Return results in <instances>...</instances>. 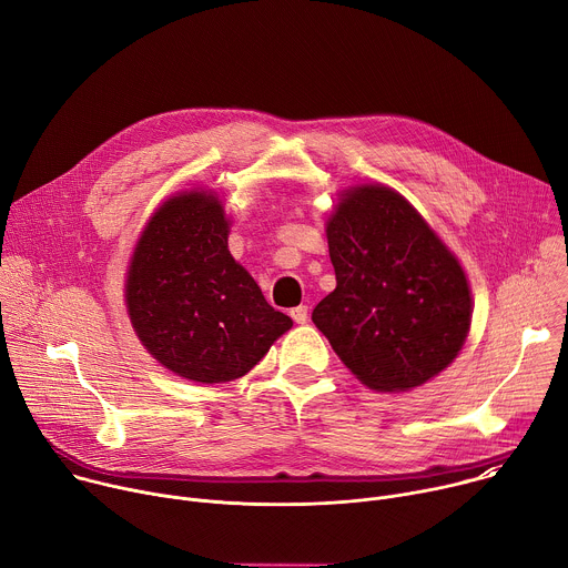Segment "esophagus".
<instances>
[{
	"label": "esophagus",
	"mask_w": 568,
	"mask_h": 568,
	"mask_svg": "<svg viewBox=\"0 0 568 568\" xmlns=\"http://www.w3.org/2000/svg\"><path fill=\"white\" fill-rule=\"evenodd\" d=\"M290 316H292L296 323H305V321H307V305H298V307L290 310Z\"/></svg>",
	"instance_id": "1"
}]
</instances>
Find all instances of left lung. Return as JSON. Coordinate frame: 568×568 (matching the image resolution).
<instances>
[{
  "label": "left lung",
  "mask_w": 568,
  "mask_h": 568,
  "mask_svg": "<svg viewBox=\"0 0 568 568\" xmlns=\"http://www.w3.org/2000/svg\"><path fill=\"white\" fill-rule=\"evenodd\" d=\"M337 287L314 312L333 351L375 390H409L458 355L467 278L416 209L384 186L348 191L328 222Z\"/></svg>",
  "instance_id": "8db88e82"
}]
</instances>
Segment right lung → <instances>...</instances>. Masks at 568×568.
Wrapping results in <instances>:
<instances>
[{"label": "right lung", "mask_w": 568, "mask_h": 568, "mask_svg": "<svg viewBox=\"0 0 568 568\" xmlns=\"http://www.w3.org/2000/svg\"><path fill=\"white\" fill-rule=\"evenodd\" d=\"M222 204L202 191L152 215L128 272L132 326L150 355L180 377L222 384L250 373L292 328L226 247Z\"/></svg>", "instance_id": "obj_1"}]
</instances>
